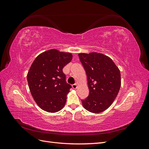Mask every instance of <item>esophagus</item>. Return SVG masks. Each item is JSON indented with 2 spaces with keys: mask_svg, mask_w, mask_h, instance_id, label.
Here are the masks:
<instances>
[{
  "mask_svg": "<svg viewBox=\"0 0 149 149\" xmlns=\"http://www.w3.org/2000/svg\"><path fill=\"white\" fill-rule=\"evenodd\" d=\"M77 86H78L77 84H74L72 85V87H73V89H76V88H77Z\"/></svg>",
  "mask_w": 149,
  "mask_h": 149,
  "instance_id": "1",
  "label": "esophagus"
}]
</instances>
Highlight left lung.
Returning <instances> with one entry per match:
<instances>
[{
  "label": "left lung",
  "mask_w": 149,
  "mask_h": 149,
  "mask_svg": "<svg viewBox=\"0 0 149 149\" xmlns=\"http://www.w3.org/2000/svg\"><path fill=\"white\" fill-rule=\"evenodd\" d=\"M87 75L88 96L81 100L88 111L99 113L106 110L117 97L120 88V73L109 57L101 53H79Z\"/></svg>",
  "instance_id": "obj_1"
}]
</instances>
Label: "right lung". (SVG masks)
<instances>
[{"label": "right lung", "instance_id": "add662e5", "mask_svg": "<svg viewBox=\"0 0 149 149\" xmlns=\"http://www.w3.org/2000/svg\"><path fill=\"white\" fill-rule=\"evenodd\" d=\"M70 53L52 49L35 58L27 74L30 91L43 110L56 112L64 107L71 86L66 83L63 68L72 60Z\"/></svg>", "mask_w": 149, "mask_h": 149}]
</instances>
